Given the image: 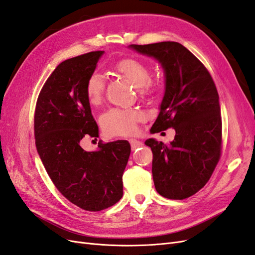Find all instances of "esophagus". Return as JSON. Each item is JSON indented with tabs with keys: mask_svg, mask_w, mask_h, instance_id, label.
Instances as JSON below:
<instances>
[{
	"mask_svg": "<svg viewBox=\"0 0 255 255\" xmlns=\"http://www.w3.org/2000/svg\"><path fill=\"white\" fill-rule=\"evenodd\" d=\"M129 141V143H130V146H132V150H136V149H138V148H140V146L142 145V142L141 141H139V140H137V139H129L128 140Z\"/></svg>",
	"mask_w": 255,
	"mask_h": 255,
	"instance_id": "1",
	"label": "esophagus"
}]
</instances>
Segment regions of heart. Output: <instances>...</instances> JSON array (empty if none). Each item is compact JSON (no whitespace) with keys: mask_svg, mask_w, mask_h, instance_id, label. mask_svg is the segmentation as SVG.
Here are the masks:
<instances>
[{"mask_svg":"<svg viewBox=\"0 0 255 255\" xmlns=\"http://www.w3.org/2000/svg\"><path fill=\"white\" fill-rule=\"evenodd\" d=\"M114 70L125 76L142 96H151L156 92L158 83L151 79V69L137 58H125L114 66ZM105 90V79L99 72H92L85 84V94L90 105L101 103ZM145 119V115L139 110L111 109L100 117V125L109 136H128L136 133L137 126Z\"/></svg>","mask_w":255,"mask_h":255,"instance_id":"obj_1","label":"heart"}]
</instances>
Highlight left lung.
Returning a JSON list of instances; mask_svg holds the SVG:
<instances>
[{
  "instance_id": "left-lung-1",
  "label": "left lung",
  "mask_w": 255,
  "mask_h": 255,
  "mask_svg": "<svg viewBox=\"0 0 255 255\" xmlns=\"http://www.w3.org/2000/svg\"><path fill=\"white\" fill-rule=\"evenodd\" d=\"M156 58L166 75L160 112L151 128L175 129L172 142L145 140L153 153L152 174L160 196L172 200L191 197L211 179L221 156L222 121L219 96L211 73L179 42L130 44Z\"/></svg>"
}]
</instances>
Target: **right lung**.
<instances>
[{
	"instance_id": "obj_1",
	"label": "right lung",
	"mask_w": 255,
	"mask_h": 255,
	"mask_svg": "<svg viewBox=\"0 0 255 255\" xmlns=\"http://www.w3.org/2000/svg\"><path fill=\"white\" fill-rule=\"evenodd\" d=\"M102 54L94 51L60 63L42 86L34 115L36 148L50 179L67 200L89 212L122 198L130 153L127 140L99 141L94 152L81 146L84 138L99 137L85 84Z\"/></svg>"
}]
</instances>
